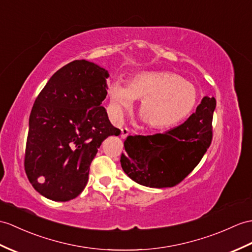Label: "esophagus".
Returning <instances> with one entry per match:
<instances>
[{
  "label": "esophagus",
  "mask_w": 252,
  "mask_h": 252,
  "mask_svg": "<svg viewBox=\"0 0 252 252\" xmlns=\"http://www.w3.org/2000/svg\"><path fill=\"white\" fill-rule=\"evenodd\" d=\"M128 134H130V130H128V128H126V127H122L121 128V133H120V137L121 138H126Z\"/></svg>",
  "instance_id": "esophagus-1"
}]
</instances>
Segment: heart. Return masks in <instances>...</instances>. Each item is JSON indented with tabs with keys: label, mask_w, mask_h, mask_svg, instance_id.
I'll list each match as a JSON object with an SVG mask.
<instances>
[{
	"label": "heart",
	"mask_w": 252,
	"mask_h": 252,
	"mask_svg": "<svg viewBox=\"0 0 252 252\" xmlns=\"http://www.w3.org/2000/svg\"><path fill=\"white\" fill-rule=\"evenodd\" d=\"M110 108L116 120L140 99L139 110L148 126L168 128L186 120L200 99L197 88L180 75L166 72H144L127 85L116 81L109 86Z\"/></svg>",
	"instance_id": "b5f03b06"
}]
</instances>
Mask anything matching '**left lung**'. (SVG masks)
<instances>
[{"label":"left lung","instance_id":"obj_1","mask_svg":"<svg viewBox=\"0 0 252 252\" xmlns=\"http://www.w3.org/2000/svg\"><path fill=\"white\" fill-rule=\"evenodd\" d=\"M216 98L204 96L183 125L155 135L127 136L121 167L135 183L168 188L180 183L200 163L213 138Z\"/></svg>","mask_w":252,"mask_h":252}]
</instances>
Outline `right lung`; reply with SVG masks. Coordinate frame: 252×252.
<instances>
[{"instance_id": "obj_1", "label": "right lung", "mask_w": 252, "mask_h": 252, "mask_svg": "<svg viewBox=\"0 0 252 252\" xmlns=\"http://www.w3.org/2000/svg\"><path fill=\"white\" fill-rule=\"evenodd\" d=\"M108 77L97 64L75 60L52 75L35 99L25 168L33 188L51 201L78 196L103 140L120 134L102 106Z\"/></svg>"}]
</instances>
